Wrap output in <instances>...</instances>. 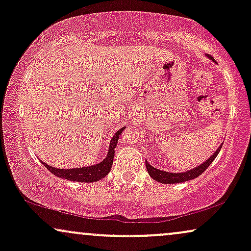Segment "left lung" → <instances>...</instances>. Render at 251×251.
Instances as JSON below:
<instances>
[{
	"instance_id": "left-lung-1",
	"label": "left lung",
	"mask_w": 251,
	"mask_h": 251,
	"mask_svg": "<svg viewBox=\"0 0 251 251\" xmlns=\"http://www.w3.org/2000/svg\"><path fill=\"white\" fill-rule=\"evenodd\" d=\"M221 149H222V145L217 150H216L215 153L212 154L211 157L206 160V162L201 164V165L197 166V168L190 170V171H186V172H181V174H172V172L162 171V170L155 169V168H153V166H151L148 162H146V170H148L149 175L151 176L154 180L159 181V183H163V184L183 183V181L195 179V178H197L198 176H201V174H203V172L209 168L210 164L214 162L215 158L217 157L218 153H220Z\"/></svg>"
}]
</instances>
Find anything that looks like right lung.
<instances>
[{"label":"right lung","instance_id":"right-lung-1","mask_svg":"<svg viewBox=\"0 0 251 251\" xmlns=\"http://www.w3.org/2000/svg\"><path fill=\"white\" fill-rule=\"evenodd\" d=\"M125 129V127L120 128L116 134L113 135V138L111 139V144H109V149L106 155L105 159L101 163L97 164V165H91L87 168H77V169H56L53 166L47 165L46 163H43L45 168H47L53 175H55L56 177L65 178L68 180H74V181H80V183H93V181L100 180L101 178L107 176V174L111 171L112 164H113V158H114V150H116L118 139H119V135L122 134V132Z\"/></svg>","mask_w":251,"mask_h":251}]
</instances>
